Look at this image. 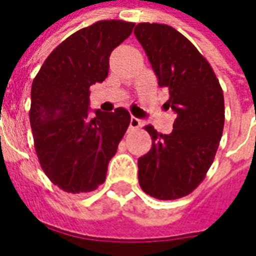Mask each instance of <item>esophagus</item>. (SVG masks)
I'll return each instance as SVG.
<instances>
[{"mask_svg":"<svg viewBox=\"0 0 256 256\" xmlns=\"http://www.w3.org/2000/svg\"><path fill=\"white\" fill-rule=\"evenodd\" d=\"M140 126H142V121H140V118H136V116H131V121H130V128L135 130V128H140Z\"/></svg>","mask_w":256,"mask_h":256,"instance_id":"34e87169","label":"esophagus"}]
</instances>
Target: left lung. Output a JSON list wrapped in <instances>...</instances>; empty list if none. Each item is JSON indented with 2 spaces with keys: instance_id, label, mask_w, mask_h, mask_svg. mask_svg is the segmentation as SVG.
Instances as JSON below:
<instances>
[{
  "instance_id": "1",
  "label": "left lung",
  "mask_w": 256,
  "mask_h": 256,
  "mask_svg": "<svg viewBox=\"0 0 256 256\" xmlns=\"http://www.w3.org/2000/svg\"><path fill=\"white\" fill-rule=\"evenodd\" d=\"M134 34L176 112L168 135L145 126L152 148L138 159L140 186L155 198L174 200L190 194L212 166L224 128V96L208 62L176 29L142 22Z\"/></svg>"
}]
</instances>
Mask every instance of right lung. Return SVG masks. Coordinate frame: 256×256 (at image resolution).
<instances>
[{"mask_svg":"<svg viewBox=\"0 0 256 256\" xmlns=\"http://www.w3.org/2000/svg\"><path fill=\"white\" fill-rule=\"evenodd\" d=\"M135 24L98 20L70 35L44 60L30 90L29 121L46 176L68 193L92 192L106 182L110 159L131 116L90 110V86L108 76L110 54Z\"/></svg>","mask_w":256,"mask_h":256,"instance_id":"obj_1","label":"right lung"}]
</instances>
